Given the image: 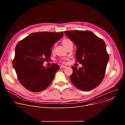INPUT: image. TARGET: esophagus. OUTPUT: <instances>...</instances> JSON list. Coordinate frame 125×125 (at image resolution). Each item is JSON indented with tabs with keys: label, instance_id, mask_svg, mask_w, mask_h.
<instances>
[{
	"label": "esophagus",
	"instance_id": "esophagus-1",
	"mask_svg": "<svg viewBox=\"0 0 125 125\" xmlns=\"http://www.w3.org/2000/svg\"><path fill=\"white\" fill-rule=\"evenodd\" d=\"M60 67V68H65L66 67V66L65 65H61Z\"/></svg>",
	"mask_w": 125,
	"mask_h": 125
}]
</instances>
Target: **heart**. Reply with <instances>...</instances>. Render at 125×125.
<instances>
[{
    "label": "heart",
    "mask_w": 125,
    "mask_h": 125,
    "mask_svg": "<svg viewBox=\"0 0 125 125\" xmlns=\"http://www.w3.org/2000/svg\"><path fill=\"white\" fill-rule=\"evenodd\" d=\"M71 42V41L70 40L66 39H64V40H63V41H62V44H63V45L65 46H66L67 44H68L69 43H70V42Z\"/></svg>",
    "instance_id": "1"
}]
</instances>
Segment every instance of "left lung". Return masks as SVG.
<instances>
[{
    "label": "left lung",
    "mask_w": 125,
    "mask_h": 125,
    "mask_svg": "<svg viewBox=\"0 0 125 125\" xmlns=\"http://www.w3.org/2000/svg\"><path fill=\"white\" fill-rule=\"evenodd\" d=\"M77 46V62L81 68L72 66L70 81L78 89L89 91L97 87L103 80L109 55L104 42L88 31H71L64 32Z\"/></svg>",
    "instance_id": "obj_1"
}]
</instances>
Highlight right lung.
Returning a JSON list of instances; mask_svg holds the SVG:
<instances>
[{
  "label": "right lung",
  "mask_w": 125,
  "mask_h": 125,
  "mask_svg": "<svg viewBox=\"0 0 125 125\" xmlns=\"http://www.w3.org/2000/svg\"><path fill=\"white\" fill-rule=\"evenodd\" d=\"M63 37V32H40L30 34L16 46L13 66L20 83L28 90L40 92L54 79L59 66L43 65L50 57L51 48Z\"/></svg>",
  "instance_id": "1"
}]
</instances>
